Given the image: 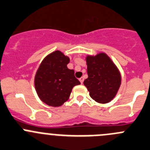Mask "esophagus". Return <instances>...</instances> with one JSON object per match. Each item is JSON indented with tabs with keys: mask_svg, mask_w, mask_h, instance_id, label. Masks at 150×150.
Here are the masks:
<instances>
[{
	"mask_svg": "<svg viewBox=\"0 0 150 150\" xmlns=\"http://www.w3.org/2000/svg\"><path fill=\"white\" fill-rule=\"evenodd\" d=\"M79 82H81V84H82V83H83L84 78H83V77H81V78H79Z\"/></svg>",
	"mask_w": 150,
	"mask_h": 150,
	"instance_id": "esophagus-1",
	"label": "esophagus"
}]
</instances>
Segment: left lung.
Returning a JSON list of instances; mask_svg holds the SVG:
<instances>
[{
	"label": "left lung",
	"instance_id": "8db88e82",
	"mask_svg": "<svg viewBox=\"0 0 150 150\" xmlns=\"http://www.w3.org/2000/svg\"><path fill=\"white\" fill-rule=\"evenodd\" d=\"M88 77L84 85L93 100L106 104L115 98L122 84V75L118 67L105 52L85 57Z\"/></svg>",
	"mask_w": 150,
	"mask_h": 150
}]
</instances>
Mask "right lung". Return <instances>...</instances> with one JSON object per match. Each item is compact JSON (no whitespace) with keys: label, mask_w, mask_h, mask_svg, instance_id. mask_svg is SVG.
<instances>
[{"label":"right lung","mask_w":150,"mask_h":150,"mask_svg":"<svg viewBox=\"0 0 150 150\" xmlns=\"http://www.w3.org/2000/svg\"><path fill=\"white\" fill-rule=\"evenodd\" d=\"M69 62L68 56L57 50L47 55L37 70L35 90L40 100L48 106H62L69 99L73 88L80 85L74 70L67 67Z\"/></svg>","instance_id":"1"}]
</instances>
